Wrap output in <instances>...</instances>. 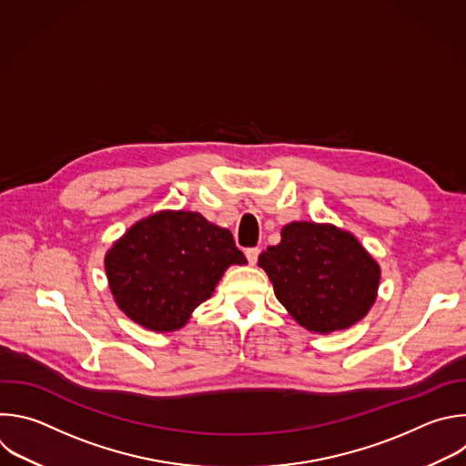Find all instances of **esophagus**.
<instances>
[{
    "label": "esophagus",
    "mask_w": 466,
    "mask_h": 466,
    "mask_svg": "<svg viewBox=\"0 0 466 466\" xmlns=\"http://www.w3.org/2000/svg\"><path fill=\"white\" fill-rule=\"evenodd\" d=\"M259 252H261V250H259L258 247H252V248H247V250H245V256H247V259H248L250 265H256Z\"/></svg>",
    "instance_id": "34e87169"
}]
</instances>
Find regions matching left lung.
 I'll return each instance as SVG.
<instances>
[{"mask_svg":"<svg viewBox=\"0 0 466 466\" xmlns=\"http://www.w3.org/2000/svg\"><path fill=\"white\" fill-rule=\"evenodd\" d=\"M278 301L307 331L329 335L360 322L373 307L380 265L364 245L331 223L292 221L258 258Z\"/></svg>","mask_w":466,"mask_h":466,"instance_id":"obj_1","label":"left lung"}]
</instances>
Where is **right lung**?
<instances>
[{"label": "right lung", "instance_id": "1", "mask_svg": "<svg viewBox=\"0 0 466 466\" xmlns=\"http://www.w3.org/2000/svg\"><path fill=\"white\" fill-rule=\"evenodd\" d=\"M245 263L230 230L187 210H161L137 221L104 258L120 311L155 333L185 328L225 270Z\"/></svg>", "mask_w": 466, "mask_h": 466}]
</instances>
